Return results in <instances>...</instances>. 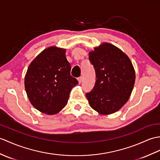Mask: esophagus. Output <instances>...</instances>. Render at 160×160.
Returning a JSON list of instances; mask_svg holds the SVG:
<instances>
[{
  "mask_svg": "<svg viewBox=\"0 0 160 160\" xmlns=\"http://www.w3.org/2000/svg\"><path fill=\"white\" fill-rule=\"evenodd\" d=\"M78 82H79V83L80 84V83L82 82V81L83 78H82V76H80V77H79V78H78Z\"/></svg>",
  "mask_w": 160,
  "mask_h": 160,
  "instance_id": "1",
  "label": "esophagus"
}]
</instances>
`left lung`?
Masks as SVG:
<instances>
[{"instance_id":"obj_1","label":"left lung","mask_w":160,"mask_h":160,"mask_svg":"<svg viewBox=\"0 0 160 160\" xmlns=\"http://www.w3.org/2000/svg\"><path fill=\"white\" fill-rule=\"evenodd\" d=\"M96 81L86 94L89 104L99 114L116 112L128 101L134 86L135 70L128 55L109 43H103L89 52Z\"/></svg>"}]
</instances>
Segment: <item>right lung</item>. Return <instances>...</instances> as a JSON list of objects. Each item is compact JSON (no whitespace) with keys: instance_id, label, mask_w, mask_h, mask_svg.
Here are the masks:
<instances>
[{"instance_id":"obj_1","label":"right lung","mask_w":160,"mask_h":160,"mask_svg":"<svg viewBox=\"0 0 160 160\" xmlns=\"http://www.w3.org/2000/svg\"><path fill=\"white\" fill-rule=\"evenodd\" d=\"M66 50L50 46L43 50L29 65L24 87L31 104L41 112L53 115L64 108L69 93L78 82L70 75L71 65Z\"/></svg>"}]
</instances>
